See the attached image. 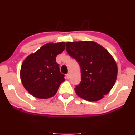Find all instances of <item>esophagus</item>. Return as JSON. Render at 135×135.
<instances>
[{
  "mask_svg": "<svg viewBox=\"0 0 135 135\" xmlns=\"http://www.w3.org/2000/svg\"><path fill=\"white\" fill-rule=\"evenodd\" d=\"M66 78H67V79H69L70 77V74L69 73V74H66Z\"/></svg>",
  "mask_w": 135,
  "mask_h": 135,
  "instance_id": "1",
  "label": "esophagus"
}]
</instances>
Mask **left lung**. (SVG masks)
Masks as SVG:
<instances>
[{
    "instance_id": "obj_1",
    "label": "left lung",
    "mask_w": 135,
    "mask_h": 135,
    "mask_svg": "<svg viewBox=\"0 0 135 135\" xmlns=\"http://www.w3.org/2000/svg\"><path fill=\"white\" fill-rule=\"evenodd\" d=\"M66 50L81 70V81L75 88L76 94L89 102L103 98L117 79V66L110 54L92 41L66 42Z\"/></svg>"
}]
</instances>
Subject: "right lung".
<instances>
[{
	"label": "right lung",
	"instance_id": "obj_1",
	"mask_svg": "<svg viewBox=\"0 0 135 135\" xmlns=\"http://www.w3.org/2000/svg\"><path fill=\"white\" fill-rule=\"evenodd\" d=\"M64 42L47 43L31 54L23 62L20 71L22 84L30 94L47 99L55 95L65 75L60 72L56 57L65 49Z\"/></svg>",
	"mask_w": 135,
	"mask_h": 135
}]
</instances>
